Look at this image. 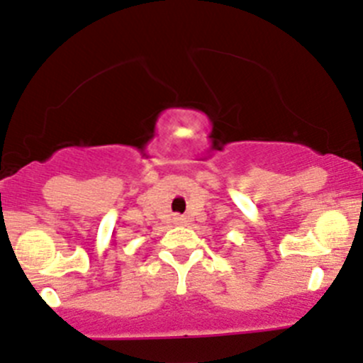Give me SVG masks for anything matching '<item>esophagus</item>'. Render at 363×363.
Wrapping results in <instances>:
<instances>
[{
    "label": "esophagus",
    "mask_w": 363,
    "mask_h": 363,
    "mask_svg": "<svg viewBox=\"0 0 363 363\" xmlns=\"http://www.w3.org/2000/svg\"><path fill=\"white\" fill-rule=\"evenodd\" d=\"M174 223H175V225H184V223H186V218H184V216H175V218H174Z\"/></svg>",
    "instance_id": "1"
}]
</instances>
